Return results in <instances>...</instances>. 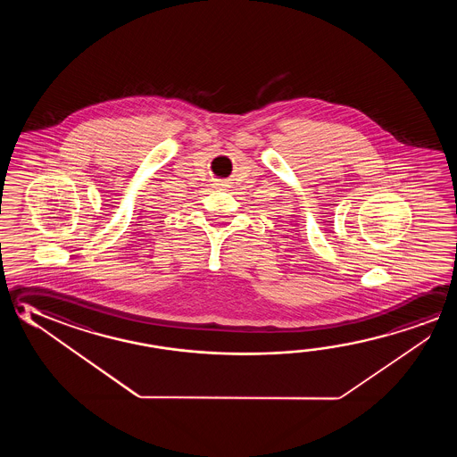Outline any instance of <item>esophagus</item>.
<instances>
[{
	"label": "esophagus",
	"mask_w": 457,
	"mask_h": 457,
	"mask_svg": "<svg viewBox=\"0 0 457 457\" xmlns=\"http://www.w3.org/2000/svg\"><path fill=\"white\" fill-rule=\"evenodd\" d=\"M217 187H228V183H226V181H218Z\"/></svg>",
	"instance_id": "esophagus-1"
}]
</instances>
